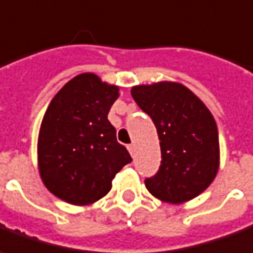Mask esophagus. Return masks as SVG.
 <instances>
[{"label":"esophagus","instance_id":"obj_1","mask_svg":"<svg viewBox=\"0 0 253 253\" xmlns=\"http://www.w3.org/2000/svg\"><path fill=\"white\" fill-rule=\"evenodd\" d=\"M127 149H128V152H130L131 155H134V151H135V147H134V144H128V145H127Z\"/></svg>","mask_w":253,"mask_h":253}]
</instances>
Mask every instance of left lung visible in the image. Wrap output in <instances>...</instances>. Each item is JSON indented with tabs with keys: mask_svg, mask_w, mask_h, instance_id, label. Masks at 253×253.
<instances>
[{
	"mask_svg": "<svg viewBox=\"0 0 253 253\" xmlns=\"http://www.w3.org/2000/svg\"><path fill=\"white\" fill-rule=\"evenodd\" d=\"M134 101L151 116L162 161L145 187L155 198L183 204L212 184L219 170V133L212 113L191 90L174 82L134 85Z\"/></svg>",
	"mask_w": 253,
	"mask_h": 253,
	"instance_id": "8db88e82",
	"label": "left lung"
}]
</instances>
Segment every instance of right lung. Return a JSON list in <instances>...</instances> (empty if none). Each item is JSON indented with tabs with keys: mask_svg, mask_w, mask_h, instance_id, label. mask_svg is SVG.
I'll return each instance as SVG.
<instances>
[{
	"mask_svg": "<svg viewBox=\"0 0 253 253\" xmlns=\"http://www.w3.org/2000/svg\"><path fill=\"white\" fill-rule=\"evenodd\" d=\"M119 87L94 73L65 84L48 105L39 133V170L44 185L72 205L94 204L131 156L116 140L108 113Z\"/></svg>",
	"mask_w": 253,
	"mask_h": 253,
	"instance_id": "add662e5",
	"label": "right lung"
}]
</instances>
